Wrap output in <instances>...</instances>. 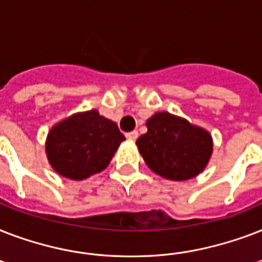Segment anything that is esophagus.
I'll return each instance as SVG.
<instances>
[{
	"mask_svg": "<svg viewBox=\"0 0 262 262\" xmlns=\"http://www.w3.org/2000/svg\"><path fill=\"white\" fill-rule=\"evenodd\" d=\"M137 137H139V132H137V130H133V132H129V133H126V139L127 140H132V141H135Z\"/></svg>",
	"mask_w": 262,
	"mask_h": 262,
	"instance_id": "1",
	"label": "esophagus"
}]
</instances>
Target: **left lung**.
I'll return each instance as SVG.
<instances>
[{"label": "left lung", "mask_w": 262, "mask_h": 262, "mask_svg": "<svg viewBox=\"0 0 262 262\" xmlns=\"http://www.w3.org/2000/svg\"><path fill=\"white\" fill-rule=\"evenodd\" d=\"M147 129L136 144L155 174L170 181H187L203 172L209 163L213 140L207 129L167 111L148 118Z\"/></svg>", "instance_id": "left-lung-1"}]
</instances>
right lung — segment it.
Segmentation results:
<instances>
[{
  "instance_id": "1",
  "label": "right lung",
  "mask_w": 262,
  "mask_h": 262,
  "mask_svg": "<svg viewBox=\"0 0 262 262\" xmlns=\"http://www.w3.org/2000/svg\"><path fill=\"white\" fill-rule=\"evenodd\" d=\"M125 136L117 123L98 110L81 111L59 121L49 130L46 156L57 174L83 181L103 171Z\"/></svg>"
}]
</instances>
